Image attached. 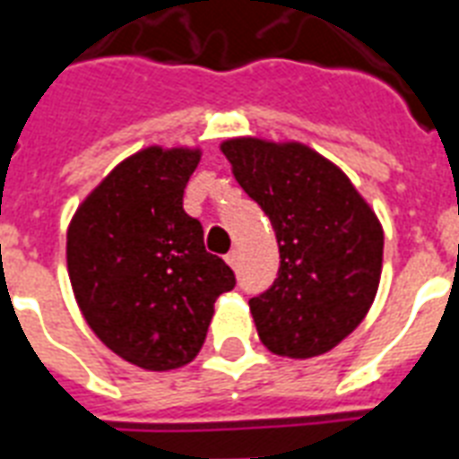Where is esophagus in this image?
Listing matches in <instances>:
<instances>
[{
  "mask_svg": "<svg viewBox=\"0 0 459 459\" xmlns=\"http://www.w3.org/2000/svg\"><path fill=\"white\" fill-rule=\"evenodd\" d=\"M226 262H229L230 267H238V250H230V253L226 255Z\"/></svg>",
  "mask_w": 459,
  "mask_h": 459,
  "instance_id": "1",
  "label": "esophagus"
}]
</instances>
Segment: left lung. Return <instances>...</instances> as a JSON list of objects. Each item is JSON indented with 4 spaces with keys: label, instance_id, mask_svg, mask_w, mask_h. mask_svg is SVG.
Returning a JSON list of instances; mask_svg holds the SVG:
<instances>
[{
    "label": "left lung",
    "instance_id": "1",
    "mask_svg": "<svg viewBox=\"0 0 459 459\" xmlns=\"http://www.w3.org/2000/svg\"><path fill=\"white\" fill-rule=\"evenodd\" d=\"M247 197L272 221L279 272L250 299L269 351L310 359L361 325L383 267V229L351 180L303 144L230 139L221 146Z\"/></svg>",
    "mask_w": 459,
    "mask_h": 459
}]
</instances>
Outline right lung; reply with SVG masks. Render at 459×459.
<instances>
[{
  "mask_svg": "<svg viewBox=\"0 0 459 459\" xmlns=\"http://www.w3.org/2000/svg\"><path fill=\"white\" fill-rule=\"evenodd\" d=\"M199 152L159 146L122 160L91 192L66 233V267L89 327L146 370L190 363L204 344L233 269L206 253L183 209Z\"/></svg>",
  "mask_w": 459,
  "mask_h": 459,
  "instance_id": "1",
  "label": "right lung"
}]
</instances>
